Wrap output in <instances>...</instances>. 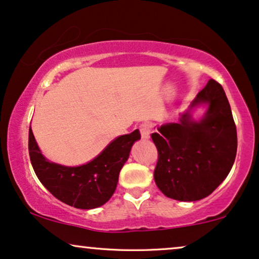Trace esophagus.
I'll use <instances>...</instances> for the list:
<instances>
[{"mask_svg": "<svg viewBox=\"0 0 259 259\" xmlns=\"http://www.w3.org/2000/svg\"><path fill=\"white\" fill-rule=\"evenodd\" d=\"M140 132L142 139H149L150 133H152V124L150 123H142L140 125Z\"/></svg>", "mask_w": 259, "mask_h": 259, "instance_id": "34e87169", "label": "esophagus"}]
</instances>
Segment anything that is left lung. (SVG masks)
Returning <instances> with one entry per match:
<instances>
[{"label":"left lung","instance_id":"1","mask_svg":"<svg viewBox=\"0 0 259 259\" xmlns=\"http://www.w3.org/2000/svg\"><path fill=\"white\" fill-rule=\"evenodd\" d=\"M202 103L209 107L199 123L185 113L181 123L166 124L150 135L158 149L154 181L163 195L177 201H198L210 195L228 176L237 155V127L230 103L212 78L191 107Z\"/></svg>","mask_w":259,"mask_h":259}]
</instances>
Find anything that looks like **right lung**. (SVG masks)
I'll use <instances>...</instances> for the list:
<instances>
[{"instance_id": "add662e5", "label": "right lung", "mask_w": 259, "mask_h": 259, "mask_svg": "<svg viewBox=\"0 0 259 259\" xmlns=\"http://www.w3.org/2000/svg\"><path fill=\"white\" fill-rule=\"evenodd\" d=\"M140 139L139 130L119 136L91 162L67 167L48 161L41 155L29 126L28 153L38 179L55 197L70 207L93 209L112 197L133 143Z\"/></svg>"}]
</instances>
